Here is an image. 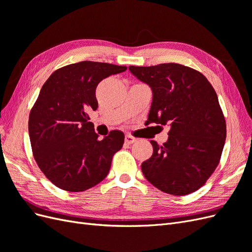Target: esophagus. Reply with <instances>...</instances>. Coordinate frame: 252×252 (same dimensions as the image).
Listing matches in <instances>:
<instances>
[{"instance_id":"obj_1","label":"esophagus","mask_w":252,"mask_h":252,"mask_svg":"<svg viewBox=\"0 0 252 252\" xmlns=\"http://www.w3.org/2000/svg\"><path fill=\"white\" fill-rule=\"evenodd\" d=\"M136 141V139L134 138V136H132V135H130V134H126L125 135V142L127 143V144H132V143H134Z\"/></svg>"}]
</instances>
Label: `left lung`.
<instances>
[{"instance_id":"8db88e82","label":"left lung","mask_w":252,"mask_h":252,"mask_svg":"<svg viewBox=\"0 0 252 252\" xmlns=\"http://www.w3.org/2000/svg\"><path fill=\"white\" fill-rule=\"evenodd\" d=\"M152 91L146 123L168 125L162 146L142 163L144 177L162 191L186 195L202 187L216 170L226 140V122L218 95L204 75L175 63L129 66Z\"/></svg>"}]
</instances>
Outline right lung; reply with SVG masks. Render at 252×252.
<instances>
[{"label":"right lung","instance_id":"obj_1","mask_svg":"<svg viewBox=\"0 0 252 252\" xmlns=\"http://www.w3.org/2000/svg\"><path fill=\"white\" fill-rule=\"evenodd\" d=\"M125 66L83 61L53 72L29 114L28 130L37 166L57 187L80 192L102 182L124 144L113 130L98 140L88 112L96 110L97 84Z\"/></svg>","mask_w":252,"mask_h":252}]
</instances>
